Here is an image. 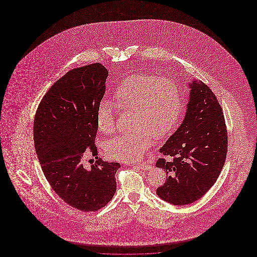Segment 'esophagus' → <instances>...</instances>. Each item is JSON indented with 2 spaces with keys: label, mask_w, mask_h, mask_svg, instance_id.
I'll use <instances>...</instances> for the list:
<instances>
[{
  "label": "esophagus",
  "mask_w": 257,
  "mask_h": 257,
  "mask_svg": "<svg viewBox=\"0 0 257 257\" xmlns=\"http://www.w3.org/2000/svg\"><path fill=\"white\" fill-rule=\"evenodd\" d=\"M132 166H136L137 168H139V169H141V170H144V171L150 170V168H151V166H150V165H147V164H133Z\"/></svg>",
  "instance_id": "esophagus-1"
}]
</instances>
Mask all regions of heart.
I'll use <instances>...</instances> for the list:
<instances>
[{"instance_id":"heart-1","label":"heart","mask_w":257,"mask_h":257,"mask_svg":"<svg viewBox=\"0 0 257 257\" xmlns=\"http://www.w3.org/2000/svg\"><path fill=\"white\" fill-rule=\"evenodd\" d=\"M112 101L116 107L134 110V131L115 136L106 144L107 155L119 161L141 159L154 136L171 132L182 110V95L176 81L148 73L132 74L116 86ZM98 129L109 134L114 129L110 106L102 102L96 111Z\"/></svg>"}]
</instances>
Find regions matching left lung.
<instances>
[{
	"mask_svg": "<svg viewBox=\"0 0 257 257\" xmlns=\"http://www.w3.org/2000/svg\"><path fill=\"white\" fill-rule=\"evenodd\" d=\"M183 121L160 152L156 167L167 172V181L156 194L173 205L191 204L217 181L227 153V131L220 103L211 88L194 80Z\"/></svg>",
	"mask_w": 257,
	"mask_h": 257,
	"instance_id": "obj_1",
	"label": "left lung"
}]
</instances>
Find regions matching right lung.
Segmentation results:
<instances>
[{"mask_svg":"<svg viewBox=\"0 0 257 257\" xmlns=\"http://www.w3.org/2000/svg\"><path fill=\"white\" fill-rule=\"evenodd\" d=\"M107 77L97 62L71 69L50 87L35 116V148L47 181L64 202L83 212L104 207L116 191L120 165L98 158L94 145ZM89 155L97 161L86 167Z\"/></svg>","mask_w":257,"mask_h":257,"instance_id":"add662e5","label":"right lung"}]
</instances>
